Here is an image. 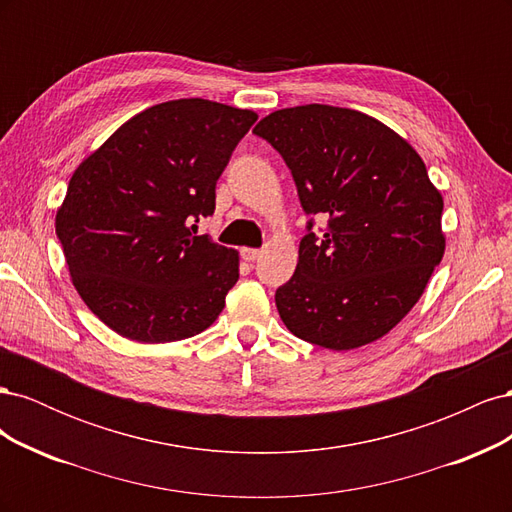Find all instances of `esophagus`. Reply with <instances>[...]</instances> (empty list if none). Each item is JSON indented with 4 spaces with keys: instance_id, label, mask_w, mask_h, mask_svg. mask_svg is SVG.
Here are the masks:
<instances>
[{
    "instance_id": "esophagus-1",
    "label": "esophagus",
    "mask_w": 512,
    "mask_h": 512,
    "mask_svg": "<svg viewBox=\"0 0 512 512\" xmlns=\"http://www.w3.org/2000/svg\"><path fill=\"white\" fill-rule=\"evenodd\" d=\"M241 256H243L245 262H254V260L260 258V250H254V247H243Z\"/></svg>"
}]
</instances>
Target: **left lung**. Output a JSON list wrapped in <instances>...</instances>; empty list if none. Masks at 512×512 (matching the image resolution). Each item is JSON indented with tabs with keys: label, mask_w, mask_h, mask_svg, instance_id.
I'll return each mask as SVG.
<instances>
[{
	"label": "left lung",
	"mask_w": 512,
	"mask_h": 512,
	"mask_svg": "<svg viewBox=\"0 0 512 512\" xmlns=\"http://www.w3.org/2000/svg\"><path fill=\"white\" fill-rule=\"evenodd\" d=\"M254 134L284 158L307 215L299 262L275 290L292 335L329 350L376 342L404 318L444 256L442 194L404 138L352 108L305 104Z\"/></svg>",
	"instance_id": "left-lung-1"
}]
</instances>
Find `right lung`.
<instances>
[{
	"label": "right lung",
	"instance_id": "add662e5",
	"mask_svg": "<svg viewBox=\"0 0 512 512\" xmlns=\"http://www.w3.org/2000/svg\"><path fill=\"white\" fill-rule=\"evenodd\" d=\"M258 119L203 98L147 108L74 170L55 218L74 288L106 327L143 344L198 335L239 280L235 250L194 237L215 183Z\"/></svg>",
	"mask_w": 512,
	"mask_h": 512
}]
</instances>
